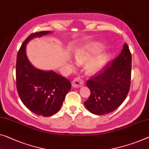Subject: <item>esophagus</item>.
Segmentation results:
<instances>
[{"label":"esophagus","instance_id":"1","mask_svg":"<svg viewBox=\"0 0 149 149\" xmlns=\"http://www.w3.org/2000/svg\"><path fill=\"white\" fill-rule=\"evenodd\" d=\"M83 84H84L83 80L80 79V78H75L72 82V86L73 87L79 88V87H81V86H82Z\"/></svg>","mask_w":149,"mask_h":149}]
</instances>
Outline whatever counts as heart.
<instances>
[{"mask_svg": "<svg viewBox=\"0 0 149 149\" xmlns=\"http://www.w3.org/2000/svg\"><path fill=\"white\" fill-rule=\"evenodd\" d=\"M102 46L98 43H92L75 52L74 58L79 65H86V70L88 74H94L101 69L108 60L109 56L100 51Z\"/></svg>", "mask_w": 149, "mask_h": 149, "instance_id": "1", "label": "heart"}]
</instances>
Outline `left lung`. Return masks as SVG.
<instances>
[{
    "label": "left lung",
    "mask_w": 149,
    "mask_h": 149,
    "mask_svg": "<svg viewBox=\"0 0 149 149\" xmlns=\"http://www.w3.org/2000/svg\"><path fill=\"white\" fill-rule=\"evenodd\" d=\"M132 56L127 43L120 54L86 81L91 95L84 102L91 113L108 114L118 108L129 93Z\"/></svg>",
    "instance_id": "left-lung-1"
}]
</instances>
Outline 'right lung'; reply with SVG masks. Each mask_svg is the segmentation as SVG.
Wrapping results in <instances>:
<instances>
[{
	"mask_svg": "<svg viewBox=\"0 0 149 149\" xmlns=\"http://www.w3.org/2000/svg\"><path fill=\"white\" fill-rule=\"evenodd\" d=\"M49 33L51 31L30 35L18 52L16 65V84L20 100L30 111L43 116L56 113L71 88L67 79L52 70L44 71L36 68L27 58L26 46L29 41Z\"/></svg>",
	"mask_w": 149,
	"mask_h": 149,
	"instance_id": "1",
	"label": "right lung"
}]
</instances>
